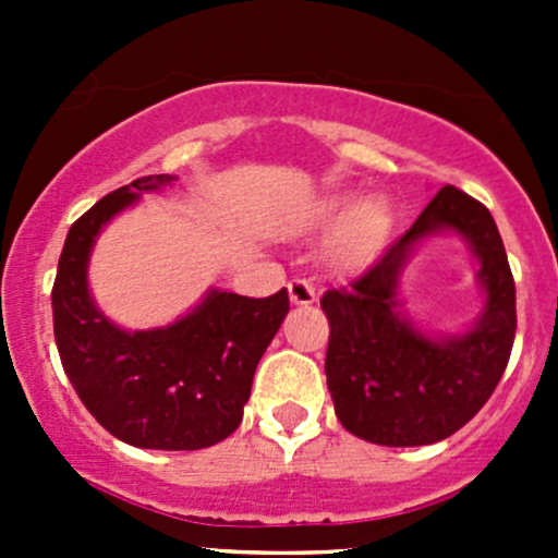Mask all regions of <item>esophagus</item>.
<instances>
[{"instance_id":"34e87169","label":"esophagus","mask_w":558,"mask_h":558,"mask_svg":"<svg viewBox=\"0 0 558 558\" xmlns=\"http://www.w3.org/2000/svg\"><path fill=\"white\" fill-rule=\"evenodd\" d=\"M289 296L294 305H313L315 302L313 283H307V280H302V278H294L289 283Z\"/></svg>"}]
</instances>
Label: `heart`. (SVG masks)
Segmentation results:
<instances>
[{
    "instance_id": "obj_1",
    "label": "heart",
    "mask_w": 558,
    "mask_h": 558,
    "mask_svg": "<svg viewBox=\"0 0 558 558\" xmlns=\"http://www.w3.org/2000/svg\"><path fill=\"white\" fill-rule=\"evenodd\" d=\"M311 223L318 229L337 227L329 240V258L337 267H359L369 262L391 232V210L384 199H362L356 191L329 194L313 207Z\"/></svg>"
}]
</instances>
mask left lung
<instances>
[{
	"label": "left lung",
	"instance_id": "left-lung-1",
	"mask_svg": "<svg viewBox=\"0 0 558 558\" xmlns=\"http://www.w3.org/2000/svg\"><path fill=\"white\" fill-rule=\"evenodd\" d=\"M456 233L478 258L484 311L464 332L432 336L401 305L398 286L414 251ZM329 318L326 386L340 424L375 446L446 440L486 404L515 337V283L492 213L442 185L418 221L351 289L320 296Z\"/></svg>",
	"mask_w": 558,
	"mask_h": 558
}]
</instances>
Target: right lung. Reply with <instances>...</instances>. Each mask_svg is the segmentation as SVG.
Instances as JSON below:
<instances>
[{
	"label": "right lung",
	"instance_id": "obj_1",
	"mask_svg": "<svg viewBox=\"0 0 558 558\" xmlns=\"http://www.w3.org/2000/svg\"><path fill=\"white\" fill-rule=\"evenodd\" d=\"M178 174H148L99 199L72 223L53 283L61 364L88 413L118 440L154 451H199L243 421L253 373L289 313V291L267 300L210 289L199 305L154 329H123L94 302L88 262L102 229Z\"/></svg>",
	"mask_w": 558,
	"mask_h": 558
}]
</instances>
